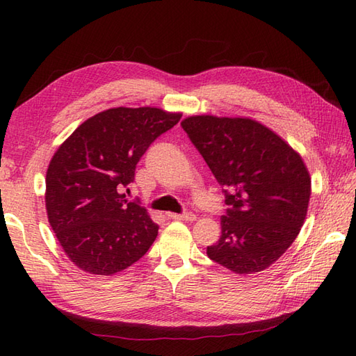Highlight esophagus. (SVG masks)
<instances>
[{"mask_svg":"<svg viewBox=\"0 0 356 356\" xmlns=\"http://www.w3.org/2000/svg\"><path fill=\"white\" fill-rule=\"evenodd\" d=\"M171 218L174 220H182V222H194L195 220V214L193 213H186V214H170Z\"/></svg>","mask_w":356,"mask_h":356,"instance_id":"esophagus-1","label":"esophagus"}]
</instances>
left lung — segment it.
Here are the masks:
<instances>
[{
  "instance_id": "8db88e82",
  "label": "left lung",
  "mask_w": 356,
  "mask_h": 356,
  "mask_svg": "<svg viewBox=\"0 0 356 356\" xmlns=\"http://www.w3.org/2000/svg\"><path fill=\"white\" fill-rule=\"evenodd\" d=\"M180 124L225 188L229 205L208 257L238 275L268 269L305 223L311 174L303 159L251 118L194 115Z\"/></svg>"
}]
</instances>
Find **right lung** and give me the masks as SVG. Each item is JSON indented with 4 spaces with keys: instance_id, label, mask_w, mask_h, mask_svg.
Instances as JSON below:
<instances>
[{
    "instance_id": "obj_1",
    "label": "right lung",
    "mask_w": 356,
    "mask_h": 356,
    "mask_svg": "<svg viewBox=\"0 0 356 356\" xmlns=\"http://www.w3.org/2000/svg\"><path fill=\"white\" fill-rule=\"evenodd\" d=\"M182 113L116 107L84 120L53 154L45 174V209L73 264L93 275H115L147 254L159 226L128 202L139 159Z\"/></svg>"
}]
</instances>
